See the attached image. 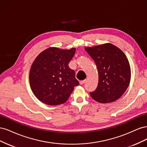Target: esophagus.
I'll list each match as a JSON object with an SVG mask.
<instances>
[{
  "label": "esophagus",
  "instance_id": "34e87169",
  "mask_svg": "<svg viewBox=\"0 0 147 147\" xmlns=\"http://www.w3.org/2000/svg\"><path fill=\"white\" fill-rule=\"evenodd\" d=\"M85 80H82V81H80V84H83L84 83H85Z\"/></svg>",
  "mask_w": 147,
  "mask_h": 147
}]
</instances>
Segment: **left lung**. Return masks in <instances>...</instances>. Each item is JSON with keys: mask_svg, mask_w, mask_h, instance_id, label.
Listing matches in <instances>:
<instances>
[{"mask_svg": "<svg viewBox=\"0 0 147 147\" xmlns=\"http://www.w3.org/2000/svg\"><path fill=\"white\" fill-rule=\"evenodd\" d=\"M85 50L94 61L99 74L98 85L90 92L91 97L102 104L116 101L131 80V67L125 54L110 43L86 47Z\"/></svg>", "mask_w": 147, "mask_h": 147, "instance_id": "obj_1", "label": "left lung"}]
</instances>
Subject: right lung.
<instances>
[{
    "mask_svg": "<svg viewBox=\"0 0 147 147\" xmlns=\"http://www.w3.org/2000/svg\"><path fill=\"white\" fill-rule=\"evenodd\" d=\"M76 49L62 50L50 47L37 56L29 72L30 88L43 103L57 105L68 100L74 87L79 84L75 71L69 63Z\"/></svg>",
    "mask_w": 147,
    "mask_h": 147,
    "instance_id": "1",
    "label": "right lung"
}]
</instances>
